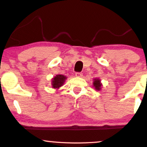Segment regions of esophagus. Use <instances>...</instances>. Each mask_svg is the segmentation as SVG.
<instances>
[{
	"mask_svg": "<svg viewBox=\"0 0 147 147\" xmlns=\"http://www.w3.org/2000/svg\"><path fill=\"white\" fill-rule=\"evenodd\" d=\"M75 76L77 77H82V76H83V74H82V72H76Z\"/></svg>",
	"mask_w": 147,
	"mask_h": 147,
	"instance_id": "obj_1",
	"label": "esophagus"
}]
</instances>
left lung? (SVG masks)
<instances>
[{"label": "left lung", "mask_w": 147, "mask_h": 147, "mask_svg": "<svg viewBox=\"0 0 147 147\" xmlns=\"http://www.w3.org/2000/svg\"><path fill=\"white\" fill-rule=\"evenodd\" d=\"M93 87L95 88V90H100L102 89V84L101 83V80L99 78H95L93 79V83H92Z\"/></svg>", "instance_id": "obj_1"}]
</instances>
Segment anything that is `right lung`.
Returning <instances> with one entry per match:
<instances>
[{"label": "right lung", "mask_w": 147, "mask_h": 147, "mask_svg": "<svg viewBox=\"0 0 147 147\" xmlns=\"http://www.w3.org/2000/svg\"><path fill=\"white\" fill-rule=\"evenodd\" d=\"M67 77L63 75H57L52 79V88L55 89H59L63 85Z\"/></svg>", "instance_id": "obj_1"}]
</instances>
